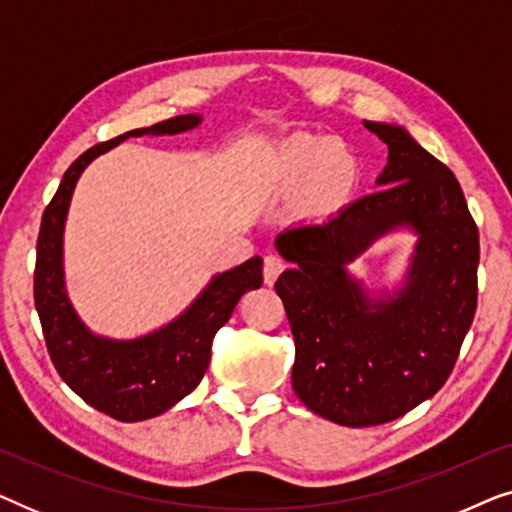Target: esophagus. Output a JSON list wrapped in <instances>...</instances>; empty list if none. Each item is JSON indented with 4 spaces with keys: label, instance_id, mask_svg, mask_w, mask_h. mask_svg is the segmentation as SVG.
I'll return each instance as SVG.
<instances>
[{
    "label": "esophagus",
    "instance_id": "34e87169",
    "mask_svg": "<svg viewBox=\"0 0 512 512\" xmlns=\"http://www.w3.org/2000/svg\"><path fill=\"white\" fill-rule=\"evenodd\" d=\"M286 268L284 258L279 254H268L265 256V263H263V279L265 284H275L277 277L282 275V270Z\"/></svg>",
    "mask_w": 512,
    "mask_h": 512
}]
</instances>
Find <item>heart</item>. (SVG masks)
<instances>
[{"mask_svg":"<svg viewBox=\"0 0 512 512\" xmlns=\"http://www.w3.org/2000/svg\"><path fill=\"white\" fill-rule=\"evenodd\" d=\"M359 172V158L338 137L293 135L268 158L261 174V188L279 193L312 179L314 200L321 207H333L352 193Z\"/></svg>","mask_w":512,"mask_h":512,"instance_id":"heart-1","label":"heart"}]
</instances>
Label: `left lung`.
Here are the masks:
<instances>
[{
    "label": "left lung",
    "instance_id": "8db88e82",
    "mask_svg": "<svg viewBox=\"0 0 512 512\" xmlns=\"http://www.w3.org/2000/svg\"><path fill=\"white\" fill-rule=\"evenodd\" d=\"M387 144L377 188L331 219L298 223L275 247L296 340L291 384L314 415L342 426L403 417L443 387L478 305V226L459 181L401 125L363 121ZM418 235L404 286L375 299L346 270L380 236Z\"/></svg>",
    "mask_w": 512,
    "mask_h": 512
}]
</instances>
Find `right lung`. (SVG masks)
Listing matches in <instances>:
<instances>
[{
  "instance_id": "1",
  "label": "right lung",
  "mask_w": 512,
  "mask_h": 512,
  "mask_svg": "<svg viewBox=\"0 0 512 512\" xmlns=\"http://www.w3.org/2000/svg\"><path fill=\"white\" fill-rule=\"evenodd\" d=\"M200 121L198 114L174 116L88 149L69 165L41 219L34 305L48 354L74 394L118 422H142L163 415L198 387L209 366L216 331L230 319L237 300L263 284V261L261 256H254L212 277L200 296L158 331L135 340L104 338L83 324L65 291L62 235L69 202L81 172L100 153H107L128 137L179 135L198 128Z\"/></svg>"
}]
</instances>
